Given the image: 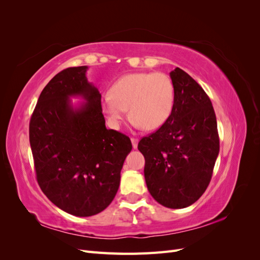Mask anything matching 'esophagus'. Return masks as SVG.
<instances>
[{"instance_id": "esophagus-1", "label": "esophagus", "mask_w": 260, "mask_h": 260, "mask_svg": "<svg viewBox=\"0 0 260 260\" xmlns=\"http://www.w3.org/2000/svg\"><path fill=\"white\" fill-rule=\"evenodd\" d=\"M131 143H132V146H133V148H137L138 147V143H139V140L138 139H135V138H132L131 139Z\"/></svg>"}]
</instances>
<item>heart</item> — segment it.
Wrapping results in <instances>:
<instances>
[{"label": "heart", "instance_id": "obj_1", "mask_svg": "<svg viewBox=\"0 0 260 260\" xmlns=\"http://www.w3.org/2000/svg\"><path fill=\"white\" fill-rule=\"evenodd\" d=\"M174 105V82L162 73L124 75L114 82L111 94L101 100V111L114 129L120 127L128 108L135 127L157 129L168 120Z\"/></svg>", "mask_w": 260, "mask_h": 260}]
</instances>
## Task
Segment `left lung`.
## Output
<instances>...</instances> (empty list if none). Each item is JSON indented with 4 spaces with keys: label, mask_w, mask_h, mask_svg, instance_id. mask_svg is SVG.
<instances>
[{
    "label": "left lung",
    "mask_w": 260,
    "mask_h": 260,
    "mask_svg": "<svg viewBox=\"0 0 260 260\" xmlns=\"http://www.w3.org/2000/svg\"><path fill=\"white\" fill-rule=\"evenodd\" d=\"M175 105L168 120L139 142L145 158L147 190L160 205L185 208L210 182L219 154L214 107L207 94L182 69L170 73Z\"/></svg>",
    "instance_id": "left-lung-1"
}]
</instances>
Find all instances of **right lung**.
I'll return each instance as SVG.
<instances>
[{
	"label": "right lung",
	"instance_id": "obj_1",
	"mask_svg": "<svg viewBox=\"0 0 260 260\" xmlns=\"http://www.w3.org/2000/svg\"><path fill=\"white\" fill-rule=\"evenodd\" d=\"M88 66L58 73L39 96L29 124L38 183L54 205L77 217L103 211L120 184L130 139L107 129ZM73 97L84 102L74 106Z\"/></svg>",
	"mask_w": 260,
	"mask_h": 260
}]
</instances>
